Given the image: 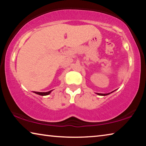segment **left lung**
Returning a JSON list of instances; mask_svg holds the SVG:
<instances>
[{
	"label": "left lung",
	"mask_w": 146,
	"mask_h": 146,
	"mask_svg": "<svg viewBox=\"0 0 146 146\" xmlns=\"http://www.w3.org/2000/svg\"><path fill=\"white\" fill-rule=\"evenodd\" d=\"M112 93V92H111ZM97 95H101V96H106V95H109V94H110V93H107V94H102V93H97Z\"/></svg>",
	"instance_id": "1"
}]
</instances>
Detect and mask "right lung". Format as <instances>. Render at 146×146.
<instances>
[{
	"label": "right lung",
	"mask_w": 146,
	"mask_h": 146,
	"mask_svg": "<svg viewBox=\"0 0 146 146\" xmlns=\"http://www.w3.org/2000/svg\"><path fill=\"white\" fill-rule=\"evenodd\" d=\"M52 91V90H51ZM51 91H48V92H36V91H33L35 93L37 94V95H42V96H45V95H48L49 94H50V93L51 92Z\"/></svg>",
	"instance_id": "add662e5"
}]
</instances>
